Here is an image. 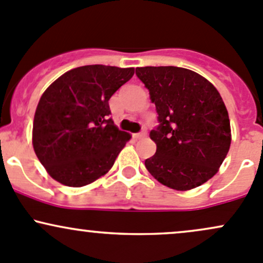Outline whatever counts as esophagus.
<instances>
[{"instance_id": "esophagus-1", "label": "esophagus", "mask_w": 263, "mask_h": 263, "mask_svg": "<svg viewBox=\"0 0 263 263\" xmlns=\"http://www.w3.org/2000/svg\"><path fill=\"white\" fill-rule=\"evenodd\" d=\"M145 135H146V132L142 130L140 133H137V134H134L133 137H134L135 139H143V138H145Z\"/></svg>"}]
</instances>
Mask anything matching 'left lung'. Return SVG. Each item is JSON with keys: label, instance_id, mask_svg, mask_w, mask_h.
Here are the masks:
<instances>
[{"label": "left lung", "instance_id": "obj_1", "mask_svg": "<svg viewBox=\"0 0 263 263\" xmlns=\"http://www.w3.org/2000/svg\"><path fill=\"white\" fill-rule=\"evenodd\" d=\"M159 125L151 132L157 152L145 160L155 179L176 191L199 187L218 172L231 145L228 111L207 79L177 66L137 67Z\"/></svg>", "mask_w": 263, "mask_h": 263}]
</instances>
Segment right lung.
Returning <instances> with one entry per match:
<instances>
[{
    "instance_id": "right-lung-1",
    "label": "right lung",
    "mask_w": 263,
    "mask_h": 263,
    "mask_svg": "<svg viewBox=\"0 0 263 263\" xmlns=\"http://www.w3.org/2000/svg\"><path fill=\"white\" fill-rule=\"evenodd\" d=\"M134 67L86 65L65 72L45 90L36 108L33 151L53 179L83 187L114 165L130 134L109 118V99Z\"/></svg>"
}]
</instances>
